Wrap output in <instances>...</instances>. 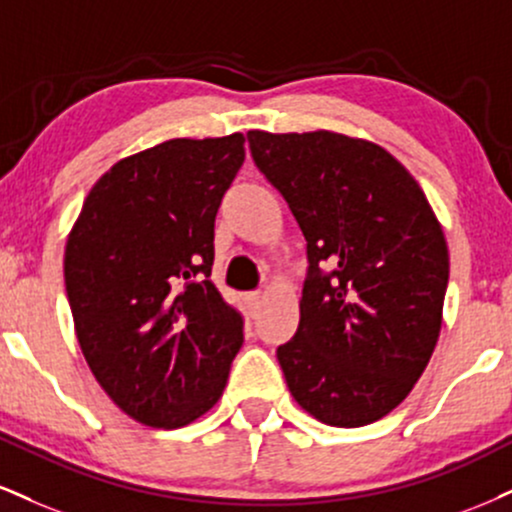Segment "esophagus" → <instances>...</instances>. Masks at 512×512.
I'll list each match as a JSON object with an SVG mask.
<instances>
[{
	"label": "esophagus",
	"instance_id": "1",
	"mask_svg": "<svg viewBox=\"0 0 512 512\" xmlns=\"http://www.w3.org/2000/svg\"><path fill=\"white\" fill-rule=\"evenodd\" d=\"M245 300H248V305L252 307V310H257V305L262 303V293H248L245 295Z\"/></svg>",
	"mask_w": 512,
	"mask_h": 512
}]
</instances>
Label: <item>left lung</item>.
Listing matches in <instances>:
<instances>
[{
  "mask_svg": "<svg viewBox=\"0 0 512 512\" xmlns=\"http://www.w3.org/2000/svg\"><path fill=\"white\" fill-rule=\"evenodd\" d=\"M250 152L307 240L298 331L276 350L288 391L331 427L396 410L443 322L448 245L427 195L389 150L334 131H248ZM319 263L335 272L322 275Z\"/></svg>",
  "mask_w": 512,
  "mask_h": 512,
  "instance_id": "8db88e82",
  "label": "left lung"
}]
</instances>
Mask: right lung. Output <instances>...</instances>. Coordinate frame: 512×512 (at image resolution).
I'll use <instances>...</instances> for the list:
<instances>
[{
	"label": "right lung",
	"mask_w": 512,
	"mask_h": 512,
	"mask_svg": "<svg viewBox=\"0 0 512 512\" xmlns=\"http://www.w3.org/2000/svg\"><path fill=\"white\" fill-rule=\"evenodd\" d=\"M243 162V133L123 157L90 188L66 238L85 362L145 427H186L212 410L243 346V319L209 281L214 217Z\"/></svg>",
	"instance_id": "1"
}]
</instances>
